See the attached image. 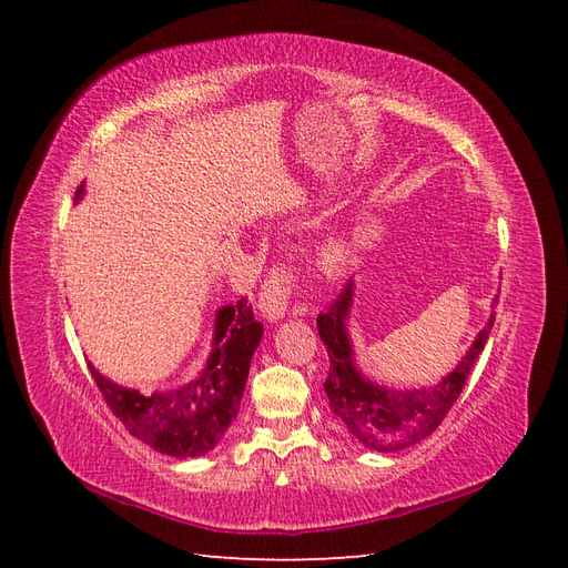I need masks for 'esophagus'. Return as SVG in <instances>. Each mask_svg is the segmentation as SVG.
<instances>
[{"label":"esophagus","instance_id":"obj_1","mask_svg":"<svg viewBox=\"0 0 568 568\" xmlns=\"http://www.w3.org/2000/svg\"><path fill=\"white\" fill-rule=\"evenodd\" d=\"M294 267L277 265L270 270V277L261 288V298H257V307H261L263 320L280 322L286 315L291 286H294Z\"/></svg>","mask_w":568,"mask_h":568}]
</instances>
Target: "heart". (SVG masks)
I'll use <instances>...</instances> for the list:
<instances>
[{
    "instance_id": "1",
    "label": "heart",
    "mask_w": 568,
    "mask_h": 568,
    "mask_svg": "<svg viewBox=\"0 0 568 568\" xmlns=\"http://www.w3.org/2000/svg\"><path fill=\"white\" fill-rule=\"evenodd\" d=\"M348 248H351V244H348V239L343 236V234L329 236V239H326V242L320 246V261H322V265H324V267H336V265H341L343 261H346Z\"/></svg>"
}]
</instances>
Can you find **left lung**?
I'll use <instances>...</instances> for the list:
<instances>
[{
    "instance_id": "8db88e82",
    "label": "left lung",
    "mask_w": 568,
    "mask_h": 568,
    "mask_svg": "<svg viewBox=\"0 0 568 568\" xmlns=\"http://www.w3.org/2000/svg\"><path fill=\"white\" fill-rule=\"evenodd\" d=\"M355 284L348 282L326 313L317 317V332L329 353V374L324 390L332 412L346 424L351 436L369 450L395 453L432 436L459 398L462 386L484 351L495 315L486 322L457 363L438 384L419 388H390L376 384L355 365V351L348 332ZM497 301V298H495Z\"/></svg>"
}]
</instances>
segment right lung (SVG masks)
<instances>
[{"mask_svg":"<svg viewBox=\"0 0 568 568\" xmlns=\"http://www.w3.org/2000/svg\"><path fill=\"white\" fill-rule=\"evenodd\" d=\"M84 194V184L75 201ZM263 338V324L255 322L246 298L222 305L215 313L213 351L196 379L180 388L140 393L120 386L92 363L90 372L113 415L128 432L170 457H199L211 453L225 436L242 405L251 357Z\"/></svg>","mask_w":568,"mask_h":568,"instance_id":"1","label":"right lung"}]
</instances>
